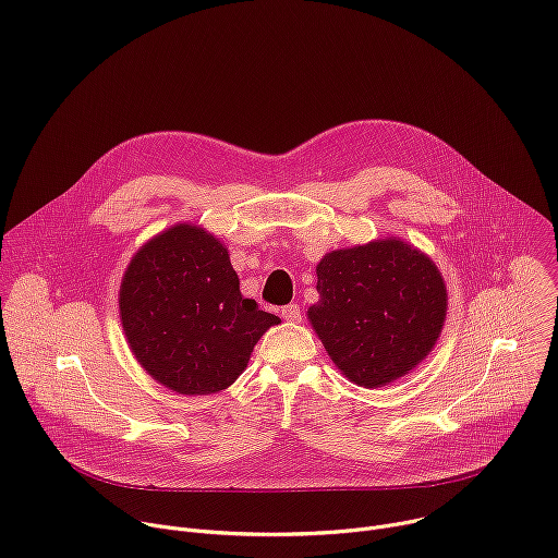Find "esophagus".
I'll return each mask as SVG.
<instances>
[{
  "label": "esophagus",
  "mask_w": 558,
  "mask_h": 558,
  "mask_svg": "<svg viewBox=\"0 0 558 558\" xmlns=\"http://www.w3.org/2000/svg\"><path fill=\"white\" fill-rule=\"evenodd\" d=\"M281 316H283L288 323H296V320H301V312H299V305L290 303V305L281 307Z\"/></svg>",
  "instance_id": "34e87169"
}]
</instances>
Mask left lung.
<instances>
[{
	"label": "left lung",
	"instance_id": "obj_1",
	"mask_svg": "<svg viewBox=\"0 0 558 558\" xmlns=\"http://www.w3.org/2000/svg\"><path fill=\"white\" fill-rule=\"evenodd\" d=\"M307 318L327 356L359 387H385L435 348L449 294L428 255L400 238L325 253Z\"/></svg>",
	"mask_w": 558,
	"mask_h": 558
}]
</instances>
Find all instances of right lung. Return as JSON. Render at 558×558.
<instances>
[{
	"instance_id": "add662e5",
	"label": "right lung",
	"mask_w": 558,
	"mask_h": 558,
	"mask_svg": "<svg viewBox=\"0 0 558 558\" xmlns=\"http://www.w3.org/2000/svg\"><path fill=\"white\" fill-rule=\"evenodd\" d=\"M141 367L182 396L231 387L281 318L240 292L229 248L197 225H175L138 248L119 292Z\"/></svg>"
}]
</instances>
